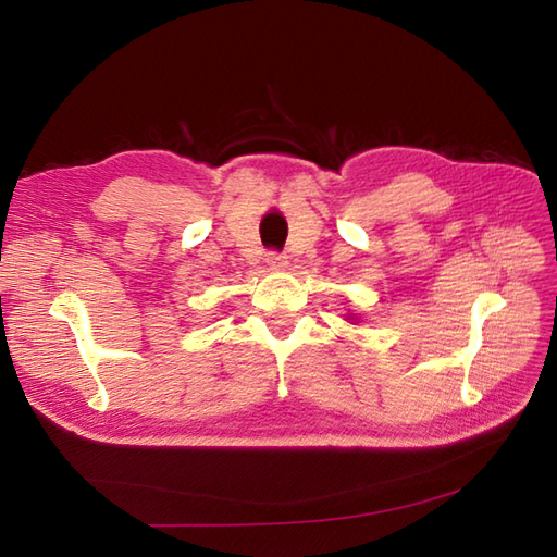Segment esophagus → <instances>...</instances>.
I'll use <instances>...</instances> for the list:
<instances>
[{
  "label": "esophagus",
  "mask_w": 557,
  "mask_h": 557,
  "mask_svg": "<svg viewBox=\"0 0 557 557\" xmlns=\"http://www.w3.org/2000/svg\"><path fill=\"white\" fill-rule=\"evenodd\" d=\"M265 263L270 268H284V265H287V257H284V253H280V251H268Z\"/></svg>",
  "instance_id": "1"
}]
</instances>
